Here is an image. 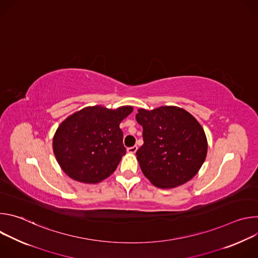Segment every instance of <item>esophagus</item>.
<instances>
[{
  "label": "esophagus",
  "instance_id": "esophagus-1",
  "mask_svg": "<svg viewBox=\"0 0 258 258\" xmlns=\"http://www.w3.org/2000/svg\"><path fill=\"white\" fill-rule=\"evenodd\" d=\"M137 150H138L137 146H133V147H130V148H127V152L133 153V154H135L137 152Z\"/></svg>",
  "mask_w": 258,
  "mask_h": 258
}]
</instances>
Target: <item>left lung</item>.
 <instances>
[{
    "instance_id": "left-lung-1",
    "label": "left lung",
    "mask_w": 258,
    "mask_h": 258,
    "mask_svg": "<svg viewBox=\"0 0 258 258\" xmlns=\"http://www.w3.org/2000/svg\"><path fill=\"white\" fill-rule=\"evenodd\" d=\"M144 144L137 159L144 175L161 189L178 187L193 178L207 155V139L198 120L185 109L140 108Z\"/></svg>"
}]
</instances>
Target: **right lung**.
Listing matches in <instances>:
<instances>
[{
  "label": "right lung",
  "instance_id": "add662e5",
  "mask_svg": "<svg viewBox=\"0 0 258 258\" xmlns=\"http://www.w3.org/2000/svg\"><path fill=\"white\" fill-rule=\"evenodd\" d=\"M133 109L89 106L63 120L53 138L54 155L61 169L85 183H97L111 175L126 152L119 124Z\"/></svg>",
  "mask_w": 258,
  "mask_h": 258
}]
</instances>
